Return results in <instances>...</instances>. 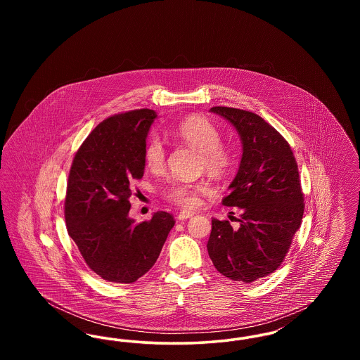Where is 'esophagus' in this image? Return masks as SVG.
Masks as SVG:
<instances>
[{"label": "esophagus", "instance_id": "1", "mask_svg": "<svg viewBox=\"0 0 360 360\" xmlns=\"http://www.w3.org/2000/svg\"><path fill=\"white\" fill-rule=\"evenodd\" d=\"M193 216H194V213H193V212H188V210H182V212H179V213L176 214V219H178L179 221H184V220L191 219Z\"/></svg>", "mask_w": 360, "mask_h": 360}]
</instances>
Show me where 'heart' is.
Returning a JSON list of instances; mask_svg holds the SVG:
<instances>
[{"label":"heart","mask_w":360,"mask_h":360,"mask_svg":"<svg viewBox=\"0 0 360 360\" xmlns=\"http://www.w3.org/2000/svg\"><path fill=\"white\" fill-rule=\"evenodd\" d=\"M172 136L194 147L201 155V169L214 176H224L235 163L233 151L221 144V134L219 128L201 116H188L179 121L170 129ZM144 163L147 169L159 172L166 163V147L158 135L148 137L144 146ZM206 182H185L172 181L163 188V197L175 205L194 207L200 202V195L209 191Z\"/></svg>","instance_id":"b5f03b06"}]
</instances>
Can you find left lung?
<instances>
[{"mask_svg":"<svg viewBox=\"0 0 360 360\" xmlns=\"http://www.w3.org/2000/svg\"><path fill=\"white\" fill-rule=\"evenodd\" d=\"M239 134V170L224 197L240 210L239 226L212 220L207 254L224 276L251 283L274 273L290 248L304 214L298 166L289 143L252 112L214 106Z\"/></svg>","mask_w":360,"mask_h":360,"instance_id":"8db88e82","label":"left lung"}]
</instances>
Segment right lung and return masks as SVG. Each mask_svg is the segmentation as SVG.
Listing matches in <instances>:
<instances>
[{"mask_svg": "<svg viewBox=\"0 0 360 360\" xmlns=\"http://www.w3.org/2000/svg\"><path fill=\"white\" fill-rule=\"evenodd\" d=\"M156 117L153 109H137L103 120L71 165L68 232L86 264L108 282L132 283L146 274L175 224L167 212L143 223L128 216L131 185L144 174V146Z\"/></svg>", "mask_w": 360, "mask_h": 360, "instance_id": "right-lung-1", "label": "right lung"}]
</instances>
